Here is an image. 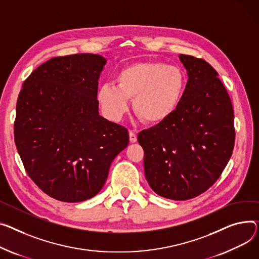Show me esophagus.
I'll list each match as a JSON object with an SVG mask.
<instances>
[{
    "label": "esophagus",
    "instance_id": "34e87169",
    "mask_svg": "<svg viewBox=\"0 0 259 259\" xmlns=\"http://www.w3.org/2000/svg\"><path fill=\"white\" fill-rule=\"evenodd\" d=\"M129 136H130V142H131V143L137 142V134H136L135 132L130 131V132H129Z\"/></svg>",
    "mask_w": 259,
    "mask_h": 259
}]
</instances>
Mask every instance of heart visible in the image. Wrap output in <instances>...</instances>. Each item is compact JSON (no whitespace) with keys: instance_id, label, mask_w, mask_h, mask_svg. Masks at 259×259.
I'll return each mask as SVG.
<instances>
[{"instance_id":"heart-1","label":"heart","mask_w":259,"mask_h":259,"mask_svg":"<svg viewBox=\"0 0 259 259\" xmlns=\"http://www.w3.org/2000/svg\"><path fill=\"white\" fill-rule=\"evenodd\" d=\"M116 85L100 86L97 99L104 113L118 120L133 109L145 123L157 125L167 119L178 108L185 89V76L179 67L157 61L137 62L119 71Z\"/></svg>"}]
</instances>
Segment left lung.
Returning <instances> with one entry per match:
<instances>
[{"label":"left lung","instance_id":"obj_1","mask_svg":"<svg viewBox=\"0 0 259 259\" xmlns=\"http://www.w3.org/2000/svg\"><path fill=\"white\" fill-rule=\"evenodd\" d=\"M187 84L176 111L139 133L147 181L157 195L193 199L213 185L234 147L230 97L214 68L204 59L180 54Z\"/></svg>","mask_w":259,"mask_h":259}]
</instances>
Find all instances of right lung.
Wrapping results in <instances>:
<instances>
[{
	"mask_svg": "<svg viewBox=\"0 0 259 259\" xmlns=\"http://www.w3.org/2000/svg\"><path fill=\"white\" fill-rule=\"evenodd\" d=\"M106 63L81 53L48 60L25 80L14 142L28 176L48 196L82 202L104 186L128 130L99 114L98 80Z\"/></svg>",
	"mask_w": 259,
	"mask_h": 259,
	"instance_id": "right-lung-1",
	"label": "right lung"
}]
</instances>
